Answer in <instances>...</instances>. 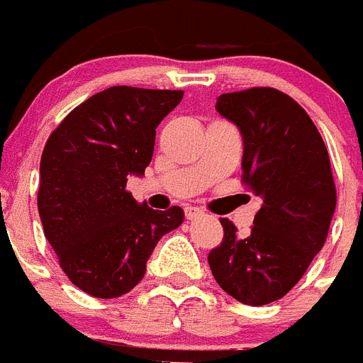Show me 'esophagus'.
I'll return each instance as SVG.
<instances>
[{
  "mask_svg": "<svg viewBox=\"0 0 363 363\" xmlns=\"http://www.w3.org/2000/svg\"><path fill=\"white\" fill-rule=\"evenodd\" d=\"M202 215H203V211L202 209H198V207H193V206L185 207V218L187 220H196V218H200Z\"/></svg>",
  "mask_w": 363,
  "mask_h": 363,
  "instance_id": "esophagus-1",
  "label": "esophagus"
}]
</instances>
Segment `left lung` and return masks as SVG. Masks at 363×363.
Wrapping results in <instances>:
<instances>
[{
    "label": "left lung",
    "mask_w": 363,
    "mask_h": 363,
    "mask_svg": "<svg viewBox=\"0 0 363 363\" xmlns=\"http://www.w3.org/2000/svg\"><path fill=\"white\" fill-rule=\"evenodd\" d=\"M216 110L242 134V184L262 206L246 237L220 218L224 238L207 261L237 301L268 305L299 283L327 240L336 209L329 152L308 113L275 88L224 93Z\"/></svg>",
    "instance_id": "8db88e82"
}]
</instances>
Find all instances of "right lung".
I'll return each mask as SVG.
<instances>
[{"label":"right lung","instance_id":"right-lung-1","mask_svg":"<svg viewBox=\"0 0 363 363\" xmlns=\"http://www.w3.org/2000/svg\"><path fill=\"white\" fill-rule=\"evenodd\" d=\"M182 89L113 86L71 110L49 135L40 161L38 213L60 268L101 299L128 294L145 277L157 240L184 222L172 206L154 211L126 191L145 174L156 126Z\"/></svg>","mask_w":363,"mask_h":363}]
</instances>
